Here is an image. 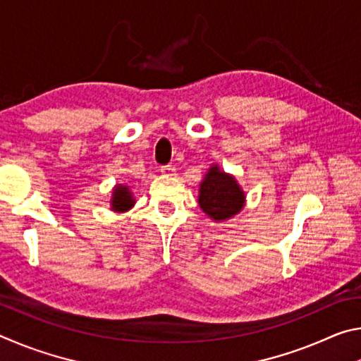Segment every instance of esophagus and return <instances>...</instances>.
<instances>
[{"mask_svg": "<svg viewBox=\"0 0 361 361\" xmlns=\"http://www.w3.org/2000/svg\"><path fill=\"white\" fill-rule=\"evenodd\" d=\"M161 172H162L164 175H173L175 169H173L172 166H162V167H161Z\"/></svg>", "mask_w": 361, "mask_h": 361, "instance_id": "34e87169", "label": "esophagus"}]
</instances>
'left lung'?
I'll return each mask as SVG.
<instances>
[{"label":"left lung","instance_id":"obj_1","mask_svg":"<svg viewBox=\"0 0 361 361\" xmlns=\"http://www.w3.org/2000/svg\"><path fill=\"white\" fill-rule=\"evenodd\" d=\"M245 195L237 181L218 167H212L199 189V205L207 215L221 221L239 213Z\"/></svg>","mask_w":361,"mask_h":361}]
</instances>
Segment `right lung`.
Returning a JSON list of instances; mask_svg holds the SVG:
<instances>
[{
  "instance_id": "obj_1",
  "label": "right lung",
  "mask_w": 361,
  "mask_h": 361,
  "mask_svg": "<svg viewBox=\"0 0 361 361\" xmlns=\"http://www.w3.org/2000/svg\"><path fill=\"white\" fill-rule=\"evenodd\" d=\"M111 202H113V210L126 212V210L130 209L135 200L132 199L129 189H127L126 186H118L113 191Z\"/></svg>"
}]
</instances>
